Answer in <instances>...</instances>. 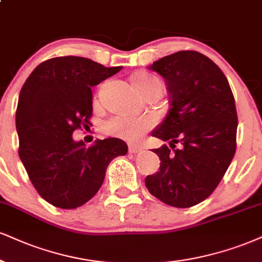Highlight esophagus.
<instances>
[{
	"label": "esophagus",
	"instance_id": "1",
	"mask_svg": "<svg viewBox=\"0 0 262 262\" xmlns=\"http://www.w3.org/2000/svg\"><path fill=\"white\" fill-rule=\"evenodd\" d=\"M142 151V148L140 146H136V144H128V153L130 154H136Z\"/></svg>",
	"mask_w": 262,
	"mask_h": 262
}]
</instances>
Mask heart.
<instances>
[{
	"label": "heart",
	"instance_id": "1",
	"mask_svg": "<svg viewBox=\"0 0 262 262\" xmlns=\"http://www.w3.org/2000/svg\"><path fill=\"white\" fill-rule=\"evenodd\" d=\"M132 82L141 93L148 90L163 87V83L157 76L147 73H137L132 76ZM154 125L151 116L135 115H116L109 119L103 125L105 134L122 138V140L135 142L138 141Z\"/></svg>",
	"mask_w": 262,
	"mask_h": 262
}]
</instances>
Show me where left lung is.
Masks as SVG:
<instances>
[{
    "instance_id": "obj_1",
    "label": "left lung",
    "mask_w": 262,
    "mask_h": 262,
    "mask_svg": "<svg viewBox=\"0 0 262 262\" xmlns=\"http://www.w3.org/2000/svg\"><path fill=\"white\" fill-rule=\"evenodd\" d=\"M165 80L170 109L151 136L169 141L153 149L160 170L146 177L150 194L190 208L214 192L235 153L238 118L227 77L210 58L180 51L149 66Z\"/></svg>"
}]
</instances>
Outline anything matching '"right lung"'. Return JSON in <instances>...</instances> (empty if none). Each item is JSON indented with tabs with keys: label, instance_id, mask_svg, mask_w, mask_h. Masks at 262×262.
Segmentation results:
<instances>
[{
	"label": "right lung",
	"instance_id": "add662e5",
	"mask_svg": "<svg viewBox=\"0 0 262 262\" xmlns=\"http://www.w3.org/2000/svg\"><path fill=\"white\" fill-rule=\"evenodd\" d=\"M122 67L83 57H57L35 68L19 93L15 126L19 158L37 193L60 209H75L101 188L109 163L127 153L120 138L87 148L73 132L90 125L92 90Z\"/></svg>",
	"mask_w": 262,
	"mask_h": 262
}]
</instances>
